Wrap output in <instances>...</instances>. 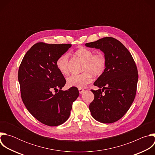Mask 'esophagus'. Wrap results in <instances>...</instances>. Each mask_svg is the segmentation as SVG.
<instances>
[{"label":"esophagus","mask_w":155,"mask_h":155,"mask_svg":"<svg viewBox=\"0 0 155 155\" xmlns=\"http://www.w3.org/2000/svg\"><path fill=\"white\" fill-rule=\"evenodd\" d=\"M78 91H79V93H80V94H82V93L84 92V89H83V88H79V89H78Z\"/></svg>","instance_id":"obj_1"}]
</instances>
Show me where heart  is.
<instances>
[{"mask_svg": "<svg viewBox=\"0 0 155 155\" xmlns=\"http://www.w3.org/2000/svg\"><path fill=\"white\" fill-rule=\"evenodd\" d=\"M75 54L84 61L82 74L72 75L68 78L67 83L69 86L81 88L90 83L93 80V75H101L106 67V59L102 53L94 54V51L87 48H80L75 52ZM69 57L68 53L60 55L56 62V68L64 75L69 74Z\"/></svg>", "mask_w": 155, "mask_h": 155, "instance_id": "heart-1", "label": "heart"}]
</instances>
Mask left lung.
<instances>
[{
    "label": "left lung",
    "mask_w": 155,
    "mask_h": 155,
    "mask_svg": "<svg viewBox=\"0 0 155 155\" xmlns=\"http://www.w3.org/2000/svg\"><path fill=\"white\" fill-rule=\"evenodd\" d=\"M85 45L100 49L106 59L104 73L94 83L100 89L91 90L94 95L89 106L91 115L101 123L116 122L127 112L136 94L139 75L135 61L123 44L113 37Z\"/></svg>",
    "instance_id": "left-lung-1"
}]
</instances>
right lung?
Listing matches in <instances>:
<instances>
[{
	"instance_id": "right-lung-1",
	"label": "right lung",
	"mask_w": 155,
	"mask_h": 155,
	"mask_svg": "<svg viewBox=\"0 0 155 155\" xmlns=\"http://www.w3.org/2000/svg\"><path fill=\"white\" fill-rule=\"evenodd\" d=\"M71 47L68 43H37L19 65L18 77L22 101L34 118L47 126H56L67 121L79 96L76 87L61 90L66 80L56 65L58 58Z\"/></svg>"
}]
</instances>
